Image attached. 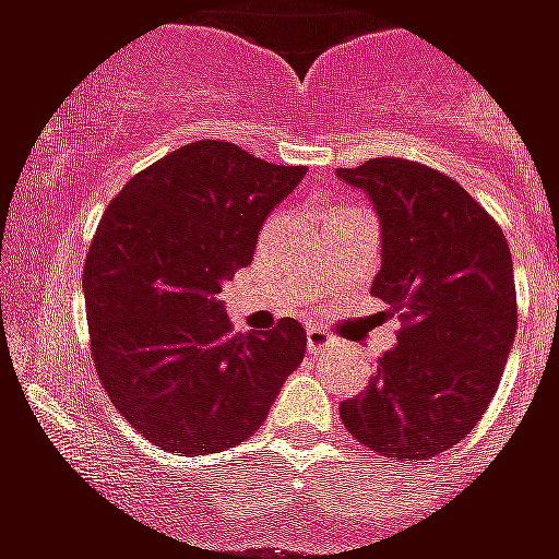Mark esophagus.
Listing matches in <instances>:
<instances>
[{"mask_svg": "<svg viewBox=\"0 0 559 559\" xmlns=\"http://www.w3.org/2000/svg\"><path fill=\"white\" fill-rule=\"evenodd\" d=\"M331 345H333V336L328 331H322V328H310V331H307V350L319 354V350L331 348Z\"/></svg>", "mask_w": 559, "mask_h": 559, "instance_id": "34e87169", "label": "esophagus"}]
</instances>
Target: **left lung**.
Returning a JSON list of instances; mask_svg holds the SVG:
<instances>
[{"label":"left lung","instance_id":"1","mask_svg":"<svg viewBox=\"0 0 559 559\" xmlns=\"http://www.w3.org/2000/svg\"><path fill=\"white\" fill-rule=\"evenodd\" d=\"M336 177L373 202L382 266L371 296L403 319L340 417L385 459L429 461L473 432L499 389L516 333L511 249L455 179L420 162L371 159Z\"/></svg>","mask_w":559,"mask_h":559}]
</instances>
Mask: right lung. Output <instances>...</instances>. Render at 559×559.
<instances>
[{"mask_svg": "<svg viewBox=\"0 0 559 559\" xmlns=\"http://www.w3.org/2000/svg\"><path fill=\"white\" fill-rule=\"evenodd\" d=\"M305 174L209 139L153 162L104 211L83 263L92 359L112 406L162 450L209 455L252 438L301 366L296 319L235 333L217 293Z\"/></svg>", "mask_w": 559, "mask_h": 559, "instance_id": "add662e5", "label": "right lung"}]
</instances>
